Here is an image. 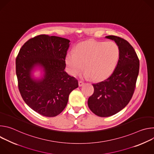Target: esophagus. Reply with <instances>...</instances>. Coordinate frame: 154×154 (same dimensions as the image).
Wrapping results in <instances>:
<instances>
[{"mask_svg":"<svg viewBox=\"0 0 154 154\" xmlns=\"http://www.w3.org/2000/svg\"><path fill=\"white\" fill-rule=\"evenodd\" d=\"M83 84H84V82L83 81H82V80H79V86H82Z\"/></svg>","mask_w":154,"mask_h":154,"instance_id":"esophagus-1","label":"esophagus"}]
</instances>
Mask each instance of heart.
Instances as JSON below:
<instances>
[{
  "label": "heart",
  "instance_id": "heart-1",
  "mask_svg": "<svg viewBox=\"0 0 154 154\" xmlns=\"http://www.w3.org/2000/svg\"><path fill=\"white\" fill-rule=\"evenodd\" d=\"M120 57V49L114 41H86L79 45L75 50L69 51L65 62L69 73L77 75L83 69V75L94 80H102L116 69Z\"/></svg>",
  "mask_w": 154,
  "mask_h": 154
}]
</instances>
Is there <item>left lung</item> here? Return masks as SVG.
I'll use <instances>...</instances> for the list:
<instances>
[{"mask_svg": "<svg viewBox=\"0 0 154 154\" xmlns=\"http://www.w3.org/2000/svg\"><path fill=\"white\" fill-rule=\"evenodd\" d=\"M120 49V57L113 74L102 82L93 84L94 93L88 100L93 113L100 117L112 116L122 109L134 93L139 73L140 61L134 48L125 39L106 36Z\"/></svg>", "mask_w": 154, "mask_h": 154, "instance_id": "8db88e82", "label": "left lung"}]
</instances>
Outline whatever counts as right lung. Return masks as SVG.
Instances as JSON below:
<instances>
[{
	"label": "right lung",
	"instance_id": "add662e5",
	"mask_svg": "<svg viewBox=\"0 0 154 154\" xmlns=\"http://www.w3.org/2000/svg\"><path fill=\"white\" fill-rule=\"evenodd\" d=\"M69 42L58 36L38 35L25 42L16 57L20 95L28 106L42 116L54 117L61 113L69 94L79 86L78 80L64 71ZM36 67L43 71L41 79L32 77Z\"/></svg>",
	"mask_w": 154,
	"mask_h": 154
}]
</instances>
